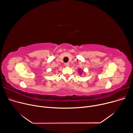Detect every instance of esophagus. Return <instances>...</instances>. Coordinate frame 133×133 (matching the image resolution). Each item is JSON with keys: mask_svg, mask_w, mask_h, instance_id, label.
Masks as SVG:
<instances>
[{"mask_svg": "<svg viewBox=\"0 0 133 133\" xmlns=\"http://www.w3.org/2000/svg\"><path fill=\"white\" fill-rule=\"evenodd\" d=\"M69 65V63H65V66L66 67H68Z\"/></svg>", "mask_w": 133, "mask_h": 133, "instance_id": "1", "label": "esophagus"}]
</instances>
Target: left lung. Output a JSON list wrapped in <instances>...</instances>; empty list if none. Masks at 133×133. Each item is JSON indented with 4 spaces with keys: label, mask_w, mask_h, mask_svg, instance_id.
Masks as SVG:
<instances>
[{
    "label": "left lung",
    "mask_w": 133,
    "mask_h": 133,
    "mask_svg": "<svg viewBox=\"0 0 133 133\" xmlns=\"http://www.w3.org/2000/svg\"><path fill=\"white\" fill-rule=\"evenodd\" d=\"M78 71H79V73L80 74H82V72H83V70H82V69H79Z\"/></svg>",
    "instance_id": "obj_1"
}]
</instances>
